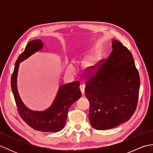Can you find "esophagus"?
I'll return each instance as SVG.
<instances>
[{
  "mask_svg": "<svg viewBox=\"0 0 153 153\" xmlns=\"http://www.w3.org/2000/svg\"><path fill=\"white\" fill-rule=\"evenodd\" d=\"M79 88L81 90V92H82V95H84V93H85V86L82 84V85H80Z\"/></svg>",
  "mask_w": 153,
  "mask_h": 153,
  "instance_id": "1",
  "label": "esophagus"
}]
</instances>
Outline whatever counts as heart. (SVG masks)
<instances>
[{"label": "heart", "instance_id": "1", "mask_svg": "<svg viewBox=\"0 0 153 153\" xmlns=\"http://www.w3.org/2000/svg\"><path fill=\"white\" fill-rule=\"evenodd\" d=\"M68 71H69V72L71 74H74L75 71H76V69H75V68L73 66H70L69 68H68Z\"/></svg>", "mask_w": 153, "mask_h": 153}]
</instances>
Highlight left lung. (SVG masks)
Segmentation results:
<instances>
[{"label": "left lung", "instance_id": "obj_1", "mask_svg": "<svg viewBox=\"0 0 153 153\" xmlns=\"http://www.w3.org/2000/svg\"><path fill=\"white\" fill-rule=\"evenodd\" d=\"M108 58L85 74L91 124L98 130L112 129L130 119L137 108L140 77L132 54L112 41Z\"/></svg>", "mask_w": 153, "mask_h": 153}]
</instances>
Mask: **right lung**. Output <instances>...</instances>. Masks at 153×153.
I'll return each instance as SVG.
<instances>
[{
	"label": "right lung",
	"mask_w": 153,
	"mask_h": 153,
	"mask_svg": "<svg viewBox=\"0 0 153 153\" xmlns=\"http://www.w3.org/2000/svg\"><path fill=\"white\" fill-rule=\"evenodd\" d=\"M43 47V43L39 39L31 41L27 44L24 51L19 55L15 63L14 72L11 76V87L19 114L23 120L35 130L54 133L64 128L68 110L74 102L80 98L82 93L79 89V82L76 81L61 85L53 104L44 111L31 110L24 105L17 88L19 63Z\"/></svg>",
	"instance_id": "1"
}]
</instances>
